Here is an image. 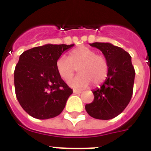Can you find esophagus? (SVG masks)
Returning a JSON list of instances; mask_svg holds the SVG:
<instances>
[{"mask_svg":"<svg viewBox=\"0 0 151 151\" xmlns=\"http://www.w3.org/2000/svg\"><path fill=\"white\" fill-rule=\"evenodd\" d=\"M82 91H77V90H73V93L74 94H81Z\"/></svg>","mask_w":151,"mask_h":151,"instance_id":"1","label":"esophagus"}]
</instances>
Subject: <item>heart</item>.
Returning <instances> with one entry per match:
<instances>
[{
  "label": "heart",
  "instance_id": "1",
  "mask_svg": "<svg viewBox=\"0 0 151 151\" xmlns=\"http://www.w3.org/2000/svg\"><path fill=\"white\" fill-rule=\"evenodd\" d=\"M56 69L62 79L68 80L76 70L79 74L71 78L68 83L71 87L82 89L94 83L100 85L106 79L109 73V63L104 55L87 47H80L69 53V59L61 56L56 62Z\"/></svg>",
  "mask_w": 151,
  "mask_h": 151
}]
</instances>
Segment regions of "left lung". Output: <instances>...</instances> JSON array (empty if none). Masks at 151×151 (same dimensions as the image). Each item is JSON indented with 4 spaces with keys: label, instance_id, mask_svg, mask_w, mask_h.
<instances>
[{
    "label": "left lung",
    "instance_id": "left-lung-1",
    "mask_svg": "<svg viewBox=\"0 0 151 151\" xmlns=\"http://www.w3.org/2000/svg\"><path fill=\"white\" fill-rule=\"evenodd\" d=\"M109 63V73L101 87L92 91L94 101L85 110L94 119L107 120L119 115L129 104L133 93L135 72L128 52L110 43L94 42Z\"/></svg>",
    "mask_w": 151,
    "mask_h": 151
}]
</instances>
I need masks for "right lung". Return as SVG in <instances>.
<instances>
[{
	"label": "right lung",
	"mask_w": 151,
	"mask_h": 151,
	"mask_svg": "<svg viewBox=\"0 0 151 151\" xmlns=\"http://www.w3.org/2000/svg\"><path fill=\"white\" fill-rule=\"evenodd\" d=\"M74 45H47L24 51L14 71V85L19 104L31 116L47 119L60 115L73 89L56 69L57 59Z\"/></svg>",
	"instance_id": "add662e5"
}]
</instances>
